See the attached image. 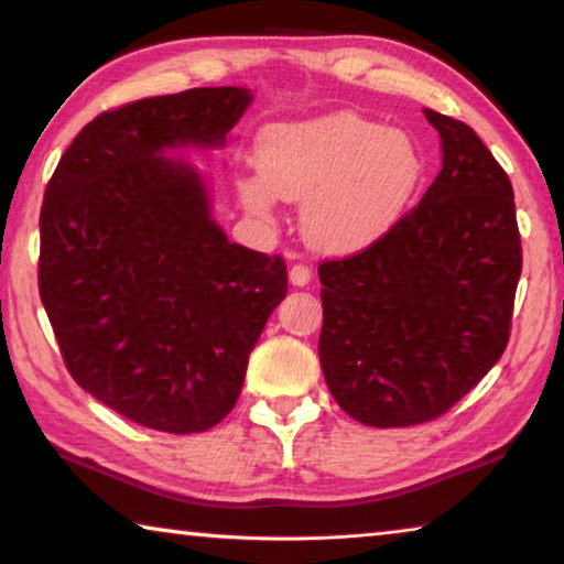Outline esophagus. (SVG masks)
Here are the masks:
<instances>
[{
  "label": "esophagus",
  "instance_id": "esophagus-1",
  "mask_svg": "<svg viewBox=\"0 0 564 564\" xmlns=\"http://www.w3.org/2000/svg\"><path fill=\"white\" fill-rule=\"evenodd\" d=\"M290 282L295 284V288H307V284L313 282V269L307 264H295L290 269Z\"/></svg>",
  "mask_w": 564,
  "mask_h": 564
}]
</instances>
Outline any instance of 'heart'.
Listing matches in <instances>:
<instances>
[{"instance_id": "obj_1", "label": "heart", "mask_w": 564, "mask_h": 564, "mask_svg": "<svg viewBox=\"0 0 564 564\" xmlns=\"http://www.w3.org/2000/svg\"><path fill=\"white\" fill-rule=\"evenodd\" d=\"M259 177L239 195L269 214L272 195L305 203L302 228L317 249L348 254L371 247L404 214L420 177L410 137L356 113L267 129L257 147Z\"/></svg>"}]
</instances>
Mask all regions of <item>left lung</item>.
<instances>
[{
  "instance_id": "obj_1",
  "label": "left lung",
  "mask_w": 564,
  "mask_h": 564,
  "mask_svg": "<svg viewBox=\"0 0 564 564\" xmlns=\"http://www.w3.org/2000/svg\"><path fill=\"white\" fill-rule=\"evenodd\" d=\"M443 170L356 254L317 267L323 377L369 427L445 414L494 369L511 333L521 236L509 175L463 121L424 109Z\"/></svg>"
}]
</instances>
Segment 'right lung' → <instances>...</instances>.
Returning <instances> with one entry per match:
<instances>
[{
  "instance_id": "1",
  "label": "right lung",
  "mask_w": 564,
  "mask_h": 564,
  "mask_svg": "<svg viewBox=\"0 0 564 564\" xmlns=\"http://www.w3.org/2000/svg\"><path fill=\"white\" fill-rule=\"evenodd\" d=\"M247 88H191L109 109L80 129L40 208V300L65 369L142 427L210 430L288 295V264L228 241L175 147H218Z\"/></svg>"
}]
</instances>
